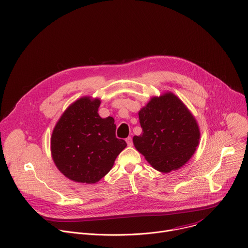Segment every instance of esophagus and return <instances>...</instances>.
Returning <instances> with one entry per match:
<instances>
[{"label":"esophagus","mask_w":248,"mask_h":248,"mask_svg":"<svg viewBox=\"0 0 248 248\" xmlns=\"http://www.w3.org/2000/svg\"><path fill=\"white\" fill-rule=\"evenodd\" d=\"M125 141H126V143H127L128 146H132L133 143H132V138H131V137H127Z\"/></svg>","instance_id":"obj_1"}]
</instances>
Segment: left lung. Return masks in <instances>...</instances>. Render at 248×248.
Masks as SVG:
<instances>
[{
  "label": "left lung",
  "instance_id": "1",
  "mask_svg": "<svg viewBox=\"0 0 248 248\" xmlns=\"http://www.w3.org/2000/svg\"><path fill=\"white\" fill-rule=\"evenodd\" d=\"M142 133L132 140L136 150L161 172L179 170L199 144L198 124L184 102L171 92L152 97L138 112Z\"/></svg>",
  "mask_w": 248,
  "mask_h": 248
}]
</instances>
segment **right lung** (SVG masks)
<instances>
[{
	"mask_svg": "<svg viewBox=\"0 0 248 248\" xmlns=\"http://www.w3.org/2000/svg\"><path fill=\"white\" fill-rule=\"evenodd\" d=\"M100 104L99 98H79L68 106L53 129V161L64 176L77 183H98L126 147L124 140L116 137L115 120L99 116Z\"/></svg>",
	"mask_w": 248,
	"mask_h": 248,
	"instance_id": "add662e5",
	"label": "right lung"
}]
</instances>
